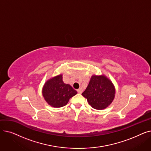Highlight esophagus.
Masks as SVG:
<instances>
[{
    "instance_id": "obj_1",
    "label": "esophagus",
    "mask_w": 151,
    "mask_h": 151,
    "mask_svg": "<svg viewBox=\"0 0 151 151\" xmlns=\"http://www.w3.org/2000/svg\"><path fill=\"white\" fill-rule=\"evenodd\" d=\"M77 91H78V92L79 93H81L83 92V89H82L81 88H80V89H78L77 90Z\"/></svg>"
}]
</instances>
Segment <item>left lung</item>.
<instances>
[{
	"mask_svg": "<svg viewBox=\"0 0 151 151\" xmlns=\"http://www.w3.org/2000/svg\"><path fill=\"white\" fill-rule=\"evenodd\" d=\"M115 87L105 75H93L82 96L94 109L102 110L108 107L115 97Z\"/></svg>",
	"mask_w": 151,
	"mask_h": 151,
	"instance_id": "left-lung-1",
	"label": "left lung"
}]
</instances>
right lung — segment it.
I'll return each instance as SVG.
<instances>
[{
  "label": "right lung",
  "mask_w": 151,
  "mask_h": 151,
  "mask_svg": "<svg viewBox=\"0 0 151 151\" xmlns=\"http://www.w3.org/2000/svg\"><path fill=\"white\" fill-rule=\"evenodd\" d=\"M77 92L68 84L62 81V74L47 80L42 89V95L47 104L54 108L65 106L70 98Z\"/></svg>",
  "instance_id": "1"
}]
</instances>
